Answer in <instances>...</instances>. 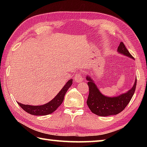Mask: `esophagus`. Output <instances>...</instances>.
<instances>
[{"label":"esophagus","instance_id":"34e87169","mask_svg":"<svg viewBox=\"0 0 147 147\" xmlns=\"http://www.w3.org/2000/svg\"><path fill=\"white\" fill-rule=\"evenodd\" d=\"M74 82H78L80 83L81 82L83 81V77L82 76V74L80 73H78V74H76V75L75 76L74 78Z\"/></svg>","mask_w":147,"mask_h":147}]
</instances>
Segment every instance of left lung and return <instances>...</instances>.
Instances as JSON below:
<instances>
[{
	"instance_id": "obj_1",
	"label": "left lung",
	"mask_w": 147,
	"mask_h": 147,
	"mask_svg": "<svg viewBox=\"0 0 147 147\" xmlns=\"http://www.w3.org/2000/svg\"><path fill=\"white\" fill-rule=\"evenodd\" d=\"M117 51L123 55L133 58V56L129 53L123 42H121ZM86 80L88 81V85L89 91L87 104L91 112L98 116L106 117L121 113L130 102L136 88L137 80L136 79L133 87L126 93L117 96L109 97L100 93L91 77L87 76Z\"/></svg>"
}]
</instances>
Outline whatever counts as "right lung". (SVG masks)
<instances>
[{
	"instance_id": "add662e5",
	"label": "right lung",
	"mask_w": 147,
	"mask_h": 147,
	"mask_svg": "<svg viewBox=\"0 0 147 147\" xmlns=\"http://www.w3.org/2000/svg\"><path fill=\"white\" fill-rule=\"evenodd\" d=\"M72 84H73V80L70 79L53 100L48 103L43 104V105L31 106L26 105V104L25 105V104L19 102H18V104L24 111L31 114V115L38 116L49 115V114L53 113L54 111L56 110V109L63 102L65 94L67 91L68 89L71 86Z\"/></svg>"
}]
</instances>
